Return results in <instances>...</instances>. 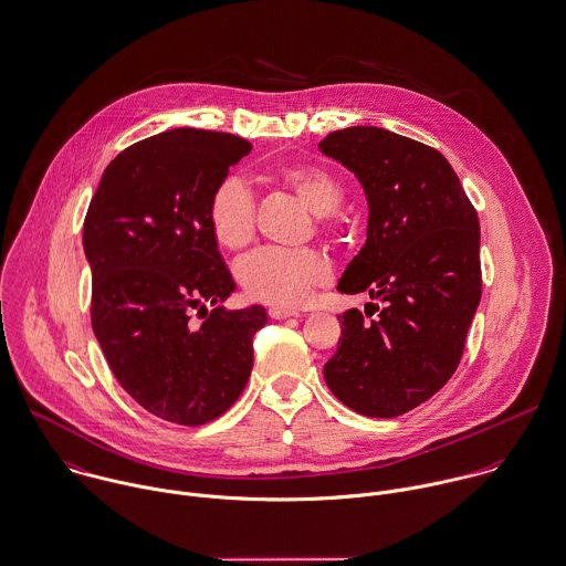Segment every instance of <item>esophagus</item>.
<instances>
[{"label": "esophagus", "mask_w": 566, "mask_h": 566, "mask_svg": "<svg viewBox=\"0 0 566 566\" xmlns=\"http://www.w3.org/2000/svg\"><path fill=\"white\" fill-rule=\"evenodd\" d=\"M269 315H271V319H289V317H295V315H297V311H291V308H277V306H273V308H269Z\"/></svg>", "instance_id": "obj_1"}]
</instances>
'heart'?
I'll return each mask as SVG.
<instances>
[{
    "mask_svg": "<svg viewBox=\"0 0 566 566\" xmlns=\"http://www.w3.org/2000/svg\"><path fill=\"white\" fill-rule=\"evenodd\" d=\"M277 177L319 217L333 214L343 201L339 181L324 168L289 166ZM253 210L249 186L240 177H226L214 188L208 206V221L217 242L231 251L242 249L253 238ZM328 277V262L313 249H260L238 264L244 293L282 308L300 306Z\"/></svg>",
    "mask_w": 566,
    "mask_h": 566,
    "instance_id": "b5f03b06",
    "label": "heart"
}]
</instances>
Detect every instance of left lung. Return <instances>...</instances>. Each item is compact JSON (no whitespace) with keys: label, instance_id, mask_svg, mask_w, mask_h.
Returning a JSON list of instances; mask_svg holds the SVG:
<instances>
[{"label":"left lung","instance_id":"1","mask_svg":"<svg viewBox=\"0 0 566 566\" xmlns=\"http://www.w3.org/2000/svg\"><path fill=\"white\" fill-rule=\"evenodd\" d=\"M367 199V238L339 280L382 308L369 324L339 315L331 391L367 418L402 416L454 374L481 300L479 219L447 157L378 126H349L319 142ZM374 306V304H371Z\"/></svg>","mask_w":566,"mask_h":566}]
</instances>
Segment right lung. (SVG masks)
Instances as JSON below:
<instances>
[{"label":"right lung","instance_id":"obj_1","mask_svg":"<svg viewBox=\"0 0 566 566\" xmlns=\"http://www.w3.org/2000/svg\"><path fill=\"white\" fill-rule=\"evenodd\" d=\"M249 150L201 128L142 139L105 168L85 217L94 335L124 391L175 424L212 422L238 400L269 319L258 304L221 306L235 282L208 221L214 188Z\"/></svg>","mask_w":566,"mask_h":566}]
</instances>
